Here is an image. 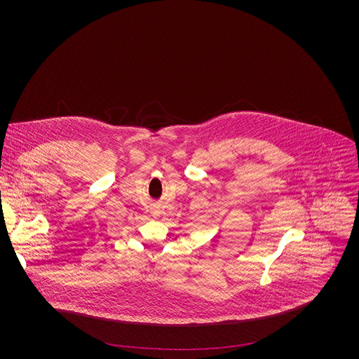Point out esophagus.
<instances>
[{"label":"esophagus","mask_w":359,"mask_h":359,"mask_svg":"<svg viewBox=\"0 0 359 359\" xmlns=\"http://www.w3.org/2000/svg\"><path fill=\"white\" fill-rule=\"evenodd\" d=\"M151 216L153 217H158V216H161V208H151Z\"/></svg>","instance_id":"obj_1"}]
</instances>
